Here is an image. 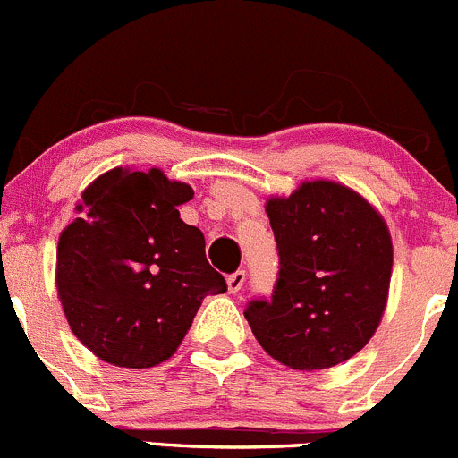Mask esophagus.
<instances>
[{"label": "esophagus", "mask_w": 458, "mask_h": 458, "mask_svg": "<svg viewBox=\"0 0 458 458\" xmlns=\"http://www.w3.org/2000/svg\"><path fill=\"white\" fill-rule=\"evenodd\" d=\"M243 282H246V271H243V268H239V271L230 273L228 276V289L233 293L239 292V289L243 287Z\"/></svg>", "instance_id": "34e87169"}]
</instances>
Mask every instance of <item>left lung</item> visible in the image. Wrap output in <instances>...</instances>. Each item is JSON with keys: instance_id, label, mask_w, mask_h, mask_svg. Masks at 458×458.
<instances>
[{"instance_id": "8db88e82", "label": "left lung", "mask_w": 458, "mask_h": 458, "mask_svg": "<svg viewBox=\"0 0 458 458\" xmlns=\"http://www.w3.org/2000/svg\"><path fill=\"white\" fill-rule=\"evenodd\" d=\"M267 215L277 280L271 298L249 301L243 316L259 345L289 369L341 364L382 320L393 267L386 224L357 191L330 181L271 199Z\"/></svg>"}]
</instances>
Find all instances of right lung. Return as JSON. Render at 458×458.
Wrapping results in <instances>:
<instances>
[{"label": "right lung", "instance_id": "1", "mask_svg": "<svg viewBox=\"0 0 458 458\" xmlns=\"http://www.w3.org/2000/svg\"><path fill=\"white\" fill-rule=\"evenodd\" d=\"M194 196L160 169H113L83 191L58 242V298L76 339L108 364L151 369L185 339L205 296L228 289L205 237L181 219Z\"/></svg>", "mask_w": 458, "mask_h": 458}]
</instances>
